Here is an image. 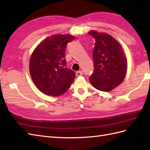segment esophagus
I'll use <instances>...</instances> for the list:
<instances>
[{
  "label": "esophagus",
  "instance_id": "34e87169",
  "mask_svg": "<svg viewBox=\"0 0 150 150\" xmlns=\"http://www.w3.org/2000/svg\"><path fill=\"white\" fill-rule=\"evenodd\" d=\"M83 75V73H82V71H78L76 72V75L77 76V77H79V76H81Z\"/></svg>",
  "mask_w": 150,
  "mask_h": 150
}]
</instances>
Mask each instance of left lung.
I'll return each mask as SVG.
<instances>
[{
  "label": "left lung",
  "mask_w": 150,
  "mask_h": 150,
  "mask_svg": "<svg viewBox=\"0 0 150 150\" xmlns=\"http://www.w3.org/2000/svg\"><path fill=\"white\" fill-rule=\"evenodd\" d=\"M95 40L94 71L89 81L97 90L110 91L122 83L127 71V59L118 41L106 33L90 31Z\"/></svg>",
  "instance_id": "8db88e82"
}]
</instances>
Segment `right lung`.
Returning <instances> with one entry per match:
<instances>
[{
    "instance_id": "add662e5",
    "label": "right lung",
    "mask_w": 150,
    "mask_h": 150,
    "mask_svg": "<svg viewBox=\"0 0 150 150\" xmlns=\"http://www.w3.org/2000/svg\"><path fill=\"white\" fill-rule=\"evenodd\" d=\"M75 39L68 34L54 35L34 50L30 60V73L34 84L43 93L57 97L71 86L75 74L66 68L65 52L67 44Z\"/></svg>"
}]
</instances>
